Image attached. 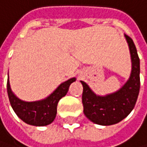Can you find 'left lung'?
<instances>
[{
  "label": "left lung",
  "mask_w": 147,
  "mask_h": 147,
  "mask_svg": "<svg viewBox=\"0 0 147 147\" xmlns=\"http://www.w3.org/2000/svg\"><path fill=\"white\" fill-rule=\"evenodd\" d=\"M131 59V73L127 82L114 93L98 95L86 82L83 86L82 102L84 114L95 124L110 126L121 121L134 109L140 88V61L133 40L124 34Z\"/></svg>",
  "instance_id": "obj_1"
}]
</instances>
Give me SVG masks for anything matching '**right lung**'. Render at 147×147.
Segmentation results:
<instances>
[{
    "mask_svg": "<svg viewBox=\"0 0 147 147\" xmlns=\"http://www.w3.org/2000/svg\"><path fill=\"white\" fill-rule=\"evenodd\" d=\"M76 78H69L61 83L46 98L34 102H26L19 99L12 92L9 84L7 82V91L10 105L18 117L32 126L43 127L51 124L57 114V105L59 101L67 94L71 83L75 82Z\"/></svg>",
    "mask_w": 147,
    "mask_h": 147,
    "instance_id": "right-lung-1",
    "label": "right lung"
}]
</instances>
